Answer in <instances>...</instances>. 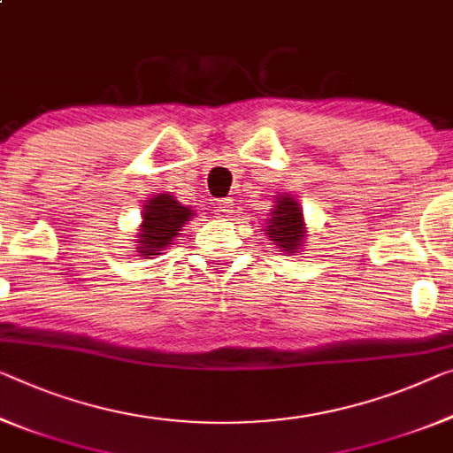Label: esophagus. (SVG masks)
I'll return each mask as SVG.
<instances>
[{
	"label": "esophagus",
	"mask_w": 453,
	"mask_h": 453,
	"mask_svg": "<svg viewBox=\"0 0 453 453\" xmlns=\"http://www.w3.org/2000/svg\"><path fill=\"white\" fill-rule=\"evenodd\" d=\"M233 211V198H222L217 203V212L220 214H228Z\"/></svg>",
	"instance_id": "1"
}]
</instances>
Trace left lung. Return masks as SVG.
Instances as JSON below:
<instances>
[{
	"label": "left lung",
	"mask_w": 453,
	"mask_h": 453,
	"mask_svg": "<svg viewBox=\"0 0 453 453\" xmlns=\"http://www.w3.org/2000/svg\"><path fill=\"white\" fill-rule=\"evenodd\" d=\"M267 234L280 249L288 250V253H297L305 234L302 211H299L296 200H291L289 196H281L277 200L275 208L271 211Z\"/></svg>",
	"instance_id": "obj_1"
}]
</instances>
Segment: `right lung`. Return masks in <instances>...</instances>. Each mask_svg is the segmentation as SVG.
Returning a JSON list of instances; mask_svg holds the SVG:
<instances>
[{
	"label": "right lung",
	"mask_w": 453,
	"mask_h": 453,
	"mask_svg": "<svg viewBox=\"0 0 453 453\" xmlns=\"http://www.w3.org/2000/svg\"><path fill=\"white\" fill-rule=\"evenodd\" d=\"M192 219V211H188L170 194H157L143 211L142 233H139V253L142 255H159L172 245V239L182 231L186 220Z\"/></svg>",
	"instance_id": "1"
}]
</instances>
